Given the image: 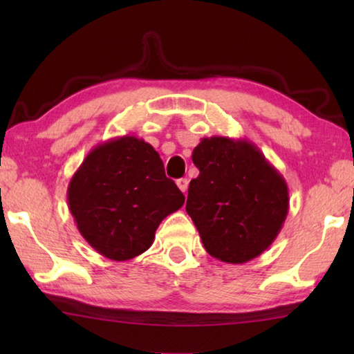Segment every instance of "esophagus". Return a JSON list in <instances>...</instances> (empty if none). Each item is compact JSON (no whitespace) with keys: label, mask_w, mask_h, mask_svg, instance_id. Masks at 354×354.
I'll use <instances>...</instances> for the list:
<instances>
[{"label":"esophagus","mask_w":354,"mask_h":354,"mask_svg":"<svg viewBox=\"0 0 354 354\" xmlns=\"http://www.w3.org/2000/svg\"><path fill=\"white\" fill-rule=\"evenodd\" d=\"M176 185L179 187V190L183 192V194H187V187H189V181H187V179H185V178L178 179Z\"/></svg>","instance_id":"obj_1"}]
</instances>
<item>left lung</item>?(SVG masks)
<instances>
[{"mask_svg":"<svg viewBox=\"0 0 354 354\" xmlns=\"http://www.w3.org/2000/svg\"><path fill=\"white\" fill-rule=\"evenodd\" d=\"M192 160L200 175L190 181L185 211L207 253L227 263L262 254L289 212L283 175L247 139L205 137Z\"/></svg>","mask_w":354,"mask_h":354,"instance_id":"1","label":"left lung"}]
</instances>
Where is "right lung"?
I'll list each match as a JSON object with an SVG mask.
<instances>
[{
  "label": "right lung",
  "mask_w": 354,
  "mask_h": 354,
  "mask_svg": "<svg viewBox=\"0 0 354 354\" xmlns=\"http://www.w3.org/2000/svg\"><path fill=\"white\" fill-rule=\"evenodd\" d=\"M156 149L136 136L100 143L71 176L67 201L81 236L101 256L128 261L154 242L167 215L184 205Z\"/></svg>",
  "instance_id": "right-lung-1"
}]
</instances>
